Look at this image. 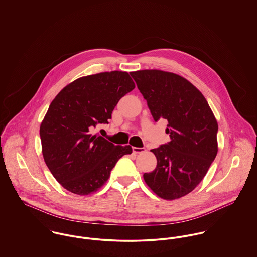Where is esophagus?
Masks as SVG:
<instances>
[{
    "label": "esophagus",
    "instance_id": "esophagus-1",
    "mask_svg": "<svg viewBox=\"0 0 257 257\" xmlns=\"http://www.w3.org/2000/svg\"><path fill=\"white\" fill-rule=\"evenodd\" d=\"M132 150H133L134 154H141V153L146 151L145 148H137V147H133Z\"/></svg>",
    "mask_w": 257,
    "mask_h": 257
}]
</instances>
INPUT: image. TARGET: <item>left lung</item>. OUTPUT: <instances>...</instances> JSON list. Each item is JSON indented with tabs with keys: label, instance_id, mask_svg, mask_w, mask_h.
Here are the masks:
<instances>
[{
	"label": "left lung",
	"instance_id": "8db88e82",
	"mask_svg": "<svg viewBox=\"0 0 257 257\" xmlns=\"http://www.w3.org/2000/svg\"><path fill=\"white\" fill-rule=\"evenodd\" d=\"M154 120L166 119L171 141L151 150L157 168L145 172L147 185L161 198L190 193L206 175L218 153V122L206 98L183 77L161 70L130 73Z\"/></svg>",
	"mask_w": 257,
	"mask_h": 257
}]
</instances>
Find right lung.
<instances>
[{
  "label": "right lung",
  "instance_id": "add662e5",
  "mask_svg": "<svg viewBox=\"0 0 257 257\" xmlns=\"http://www.w3.org/2000/svg\"><path fill=\"white\" fill-rule=\"evenodd\" d=\"M135 88L127 72L111 71L79 78L50 103L40 125L42 155L58 182L77 195L96 192L130 146H115L91 130L108 123L116 104Z\"/></svg>",
  "mask_w": 257,
  "mask_h": 257
}]
</instances>
